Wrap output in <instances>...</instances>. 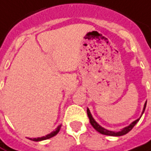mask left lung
<instances>
[{"mask_svg": "<svg viewBox=\"0 0 151 151\" xmlns=\"http://www.w3.org/2000/svg\"><path fill=\"white\" fill-rule=\"evenodd\" d=\"M146 102L147 101H145V106H144V108H143V111H142V113H141V116L142 114L144 113L145 111V106H146ZM87 113H88V118L90 120V123H91V125L93 126V128L97 131V132H99V133H101L102 135H106V136H123V135H126L127 133L130 132V131H132V128L135 127V125H136V123L139 122V120L140 118L137 119L136 121H134L133 122L131 123L128 127H125V128H123L122 129L120 132H112V131H108V130H106L105 128H103L102 127H101L98 123L94 120V118L93 117V116L91 114V112H90V111L89 109L88 108V110H87Z\"/></svg>", "mask_w": 151, "mask_h": 151, "instance_id": "left-lung-1", "label": "left lung"}]
</instances>
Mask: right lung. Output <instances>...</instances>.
I'll list each match as a JSON object with an SVG mask.
<instances>
[{"label":"right lung","instance_id":"1","mask_svg":"<svg viewBox=\"0 0 151 151\" xmlns=\"http://www.w3.org/2000/svg\"><path fill=\"white\" fill-rule=\"evenodd\" d=\"M60 128H61V125H59L56 129H55V131H54L53 132H51L50 134L49 135H47L45 136H42V137H38V138H34V139H30L31 140H34V141H40V140H47V139H50L51 137H53V136H56L57 134L58 133V132L60 131Z\"/></svg>","mask_w":151,"mask_h":151}]
</instances>
